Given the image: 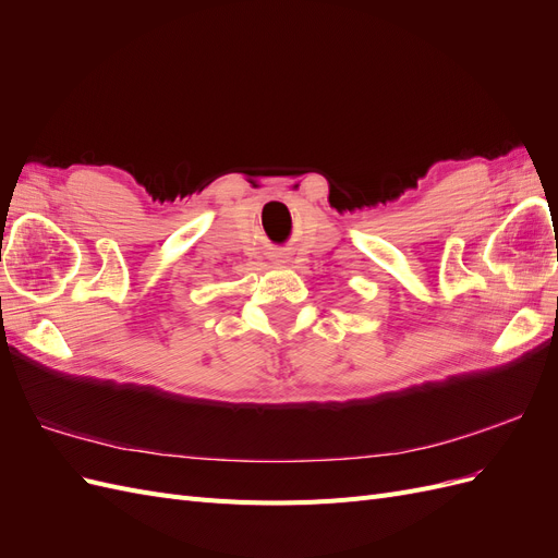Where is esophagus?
Returning <instances> with one entry per match:
<instances>
[{
  "label": "esophagus",
  "instance_id": "1",
  "mask_svg": "<svg viewBox=\"0 0 558 558\" xmlns=\"http://www.w3.org/2000/svg\"><path fill=\"white\" fill-rule=\"evenodd\" d=\"M275 263H277V265H281V263H286V260H283V258H275Z\"/></svg>",
  "mask_w": 558,
  "mask_h": 558
}]
</instances>
